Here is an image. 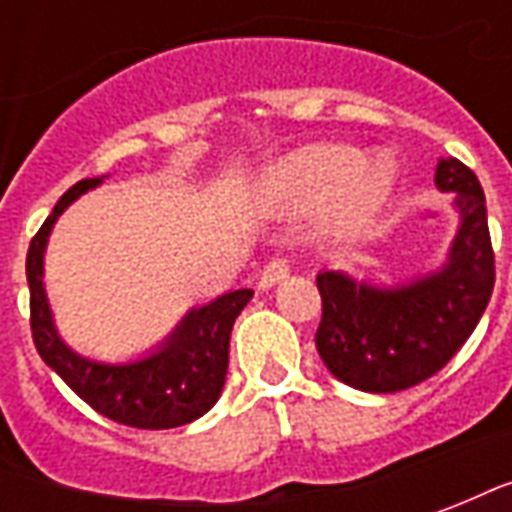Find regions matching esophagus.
Instances as JSON below:
<instances>
[{
	"mask_svg": "<svg viewBox=\"0 0 512 512\" xmlns=\"http://www.w3.org/2000/svg\"><path fill=\"white\" fill-rule=\"evenodd\" d=\"M290 274V263L285 260V257H274L271 263H266V268L260 271V279H257V285L263 290L274 288L277 282H282V279L288 277Z\"/></svg>",
	"mask_w": 512,
	"mask_h": 512,
	"instance_id": "1",
	"label": "esophagus"
}]
</instances>
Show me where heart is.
Segmentation results:
<instances>
[{
    "mask_svg": "<svg viewBox=\"0 0 512 512\" xmlns=\"http://www.w3.org/2000/svg\"><path fill=\"white\" fill-rule=\"evenodd\" d=\"M395 183V161L384 153L354 156L340 145H307L274 161L257 189L279 211L318 208V222L334 238H359L381 219Z\"/></svg>",
    "mask_w": 512,
    "mask_h": 512,
    "instance_id": "heart-1",
    "label": "heart"
}]
</instances>
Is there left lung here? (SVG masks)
Returning a JSON list of instances; mask_svg holds the SVG:
<instances>
[{
    "label": "left lung",
    "instance_id": "8db88e82",
    "mask_svg": "<svg viewBox=\"0 0 512 512\" xmlns=\"http://www.w3.org/2000/svg\"><path fill=\"white\" fill-rule=\"evenodd\" d=\"M436 189L455 194L458 230L433 271L392 285L321 271L323 365L362 392H400L450 362L483 318L494 290V249L480 180L458 158H439Z\"/></svg>",
    "mask_w": 512,
    "mask_h": 512
}]
</instances>
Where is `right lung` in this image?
<instances>
[{"instance_id": "obj_1", "label": "right lung", "mask_w": 512, "mask_h": 512, "mask_svg": "<svg viewBox=\"0 0 512 512\" xmlns=\"http://www.w3.org/2000/svg\"><path fill=\"white\" fill-rule=\"evenodd\" d=\"M109 175L79 180L54 205L32 238L27 255L32 337L40 359L98 414L128 428L164 430L200 419L219 400L230 362V332L252 290H230L219 299L191 307L178 326L145 354L126 362H101L73 351L54 323L46 293V246L54 224L73 200L98 189Z\"/></svg>"}]
</instances>
